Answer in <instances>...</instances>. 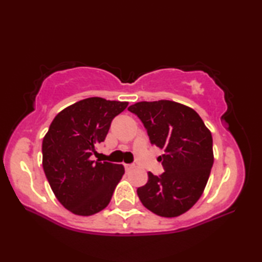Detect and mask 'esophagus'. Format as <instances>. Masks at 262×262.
Listing matches in <instances>:
<instances>
[{
	"label": "esophagus",
	"mask_w": 262,
	"mask_h": 262,
	"mask_svg": "<svg viewBox=\"0 0 262 262\" xmlns=\"http://www.w3.org/2000/svg\"><path fill=\"white\" fill-rule=\"evenodd\" d=\"M135 167V164H125V168L126 171H130L132 168Z\"/></svg>",
	"instance_id": "34e87169"
}]
</instances>
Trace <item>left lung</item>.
Wrapping results in <instances>:
<instances>
[{
	"label": "left lung",
	"mask_w": 262,
	"mask_h": 262,
	"mask_svg": "<svg viewBox=\"0 0 262 262\" xmlns=\"http://www.w3.org/2000/svg\"><path fill=\"white\" fill-rule=\"evenodd\" d=\"M128 111L139 117L150 142L164 150L158 157L164 173L148 172V183L137 188L142 205L163 217L184 214L200 199L209 178L211 133L193 108L176 101H140Z\"/></svg>",
	"instance_id": "left-lung-1"
}]
</instances>
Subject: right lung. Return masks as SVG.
<instances>
[{
  "label": "right lung",
  "mask_w": 262,
  "mask_h": 262,
  "mask_svg": "<svg viewBox=\"0 0 262 262\" xmlns=\"http://www.w3.org/2000/svg\"><path fill=\"white\" fill-rule=\"evenodd\" d=\"M127 101L92 97L56 115L42 141V167L57 200L74 214L90 216L107 207L125 168L91 161L113 119Z\"/></svg>",
  "instance_id": "add662e5"
}]
</instances>
